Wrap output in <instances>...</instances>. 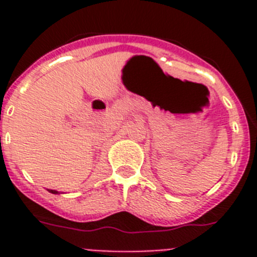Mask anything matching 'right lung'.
I'll return each instance as SVG.
<instances>
[{
  "label": "right lung",
  "mask_w": 257,
  "mask_h": 257,
  "mask_svg": "<svg viewBox=\"0 0 257 257\" xmlns=\"http://www.w3.org/2000/svg\"><path fill=\"white\" fill-rule=\"evenodd\" d=\"M50 193H52V194H59L58 190H52V189H49Z\"/></svg>",
  "instance_id": "add662e5"
}]
</instances>
